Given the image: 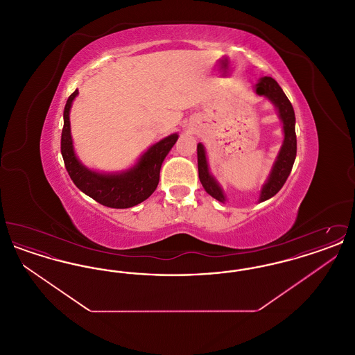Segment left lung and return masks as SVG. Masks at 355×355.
Returning <instances> with one entry per match:
<instances>
[{"mask_svg": "<svg viewBox=\"0 0 355 355\" xmlns=\"http://www.w3.org/2000/svg\"><path fill=\"white\" fill-rule=\"evenodd\" d=\"M255 93L258 96H265L270 100L278 109L279 117L284 122V133L285 139L284 145L281 148V152L278 154V158L272 166L270 177L268 182L263 186L259 202H263L266 200L275 196L282 186L285 185L287 177L290 175V171L293 169L295 155H297V135H295V114L291 102L288 101L286 94L281 89V86L277 84L275 80L271 77H263L259 80V83L255 85ZM197 155H198V177L202 184L205 190L220 202L225 201V196L220 190V186L216 182V180L210 175L206 154L203 149L202 144L197 145Z\"/></svg>", "mask_w": 355, "mask_h": 355, "instance_id": "obj_1", "label": "left lung"}]
</instances>
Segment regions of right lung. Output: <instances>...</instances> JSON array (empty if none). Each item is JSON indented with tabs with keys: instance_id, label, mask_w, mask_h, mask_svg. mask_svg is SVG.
<instances>
[{
	"instance_id": "obj_1",
	"label": "right lung",
	"mask_w": 355,
	"mask_h": 355,
	"mask_svg": "<svg viewBox=\"0 0 355 355\" xmlns=\"http://www.w3.org/2000/svg\"><path fill=\"white\" fill-rule=\"evenodd\" d=\"M77 94L78 90H74L69 96L64 109V128L61 135V154L71 181L86 196L107 207L128 209L145 201L158 185L161 165L173 145L177 142L178 135H169L153 145L139 158L135 168L125 173L98 174L86 169L73 152V141L70 135L69 112Z\"/></svg>"
}]
</instances>
